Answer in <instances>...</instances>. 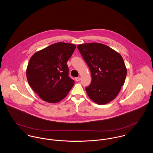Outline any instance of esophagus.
Masks as SVG:
<instances>
[{
    "instance_id": "obj_1",
    "label": "esophagus",
    "mask_w": 153,
    "mask_h": 153,
    "mask_svg": "<svg viewBox=\"0 0 153 153\" xmlns=\"http://www.w3.org/2000/svg\"><path fill=\"white\" fill-rule=\"evenodd\" d=\"M81 80V78H79V77H77V78H75V81H76V82H78V81H79Z\"/></svg>"
}]
</instances>
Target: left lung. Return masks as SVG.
<instances>
[{
    "instance_id": "1",
    "label": "left lung",
    "mask_w": 153,
    "mask_h": 153,
    "mask_svg": "<svg viewBox=\"0 0 153 153\" xmlns=\"http://www.w3.org/2000/svg\"><path fill=\"white\" fill-rule=\"evenodd\" d=\"M77 48L91 71V83L85 88L88 97L99 105L109 103L125 82L127 71L122 56L100 43L81 44Z\"/></svg>"
}]
</instances>
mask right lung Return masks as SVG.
Segmentation results:
<instances>
[{
    "label": "right lung",
    "mask_w": 153,
    "mask_h": 153,
    "mask_svg": "<svg viewBox=\"0 0 153 153\" xmlns=\"http://www.w3.org/2000/svg\"><path fill=\"white\" fill-rule=\"evenodd\" d=\"M74 44L58 42L35 52L26 68L27 82L45 101L56 103L65 98L74 85L68 76L67 61L72 56Z\"/></svg>",
    "instance_id": "1"
}]
</instances>
